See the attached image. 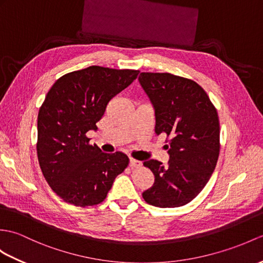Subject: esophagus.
<instances>
[{
    "label": "esophagus",
    "mask_w": 263,
    "mask_h": 263,
    "mask_svg": "<svg viewBox=\"0 0 263 263\" xmlns=\"http://www.w3.org/2000/svg\"><path fill=\"white\" fill-rule=\"evenodd\" d=\"M140 166H141V162L136 160V159H133V158H130V167L131 168H138Z\"/></svg>",
    "instance_id": "obj_1"
}]
</instances>
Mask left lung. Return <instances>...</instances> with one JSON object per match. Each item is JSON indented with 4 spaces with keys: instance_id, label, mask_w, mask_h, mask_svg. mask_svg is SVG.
I'll return each mask as SVG.
<instances>
[{
    "instance_id": "1",
    "label": "left lung",
    "mask_w": 263,
    "mask_h": 263,
    "mask_svg": "<svg viewBox=\"0 0 263 263\" xmlns=\"http://www.w3.org/2000/svg\"><path fill=\"white\" fill-rule=\"evenodd\" d=\"M139 83L155 108L156 133L170 138L169 161L149 159L143 164L155 175L142 193L146 203L161 209L193 200L214 172L219 154L216 108L197 83L168 72H141Z\"/></svg>"
}]
</instances>
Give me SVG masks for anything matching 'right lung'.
<instances>
[{"instance_id": "right-lung-1", "label": "right lung", "mask_w": 263, "mask_h": 263, "mask_svg": "<svg viewBox=\"0 0 263 263\" xmlns=\"http://www.w3.org/2000/svg\"><path fill=\"white\" fill-rule=\"evenodd\" d=\"M139 70L89 66L57 79L38 114L36 154L45 179L66 203L86 207L102 203L129 158L90 145L109 100L126 88Z\"/></svg>"}]
</instances>
